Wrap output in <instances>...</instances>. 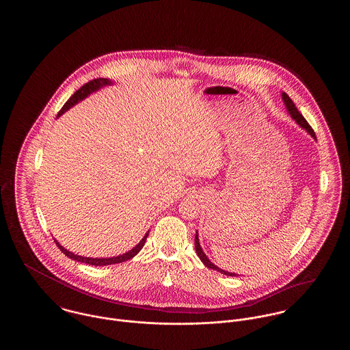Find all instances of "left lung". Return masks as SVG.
I'll list each match as a JSON object with an SVG mask.
<instances>
[{"label":"left lung","instance_id":"left-lung-1","mask_svg":"<svg viewBox=\"0 0 350 350\" xmlns=\"http://www.w3.org/2000/svg\"><path fill=\"white\" fill-rule=\"evenodd\" d=\"M282 100L283 103H284V106H286V109H287V111H288V114H290V117L293 118L295 122H297V124H299L300 127L303 129V130H306L307 133H310L314 139H317V136H315V133H314V130L311 129V126L307 123V120L303 118V116L300 114L299 111H298V109L295 107V105H294V102L291 100V98L286 94V93H282ZM196 252H197V254H198V257L200 258V261L206 265V267H208V269H213V270H217L219 273H221V274H226V275H231V277H236V274L234 273H230V271H226V270H223V269H220V267H217V265H214L208 258H207V256L204 254V252L202 250V247H200V239H198V231L196 232Z\"/></svg>","mask_w":350,"mask_h":350}]
</instances>
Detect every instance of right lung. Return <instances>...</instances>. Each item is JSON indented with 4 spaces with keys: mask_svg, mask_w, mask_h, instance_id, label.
<instances>
[{
    "mask_svg": "<svg viewBox=\"0 0 350 350\" xmlns=\"http://www.w3.org/2000/svg\"><path fill=\"white\" fill-rule=\"evenodd\" d=\"M106 85H113V81L109 80V79H94V80L85 83L83 86H81V88L66 102V105H64V106L62 107V110L57 113V118L62 117L72 106H75V105L79 103L80 100H85L88 96H90L92 93L100 90V88H103V86H106ZM148 233L150 232H147L144 234V237L142 239V241H140L137 245H135L133 250H129V252H126V253H123V254H120V256L109 257V258H90V257H83V256L75 254V253H72V252L66 250V248H64L63 245H60L56 240H55V243H56V245L59 247V250H62L67 257L75 260V261H77V262H83V264L94 265V267H105V265H113V264H119V262H124V261H127V260H131V258L135 257V256L140 252V250L144 247L146 240H147V237H148Z\"/></svg>",
    "mask_w": 350,
    "mask_h": 350,
    "instance_id": "obj_1",
    "label": "right lung"
}]
</instances>
